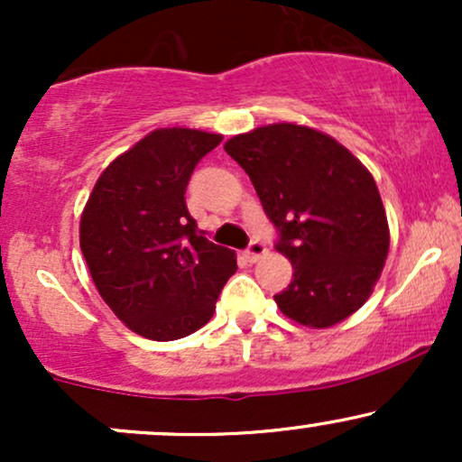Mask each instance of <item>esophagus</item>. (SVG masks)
Listing matches in <instances>:
<instances>
[{
	"label": "esophagus",
	"mask_w": 462,
	"mask_h": 462,
	"mask_svg": "<svg viewBox=\"0 0 462 462\" xmlns=\"http://www.w3.org/2000/svg\"><path fill=\"white\" fill-rule=\"evenodd\" d=\"M264 254H267V247H264V243L261 241H252L247 245L245 252H243V256H245L247 263H256L258 258H263Z\"/></svg>",
	"instance_id": "obj_1"
}]
</instances>
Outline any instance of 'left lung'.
<instances>
[{"label":"left lung","instance_id":"obj_1","mask_svg":"<svg viewBox=\"0 0 462 462\" xmlns=\"http://www.w3.org/2000/svg\"><path fill=\"white\" fill-rule=\"evenodd\" d=\"M224 150L245 169L293 280L273 295L289 319L330 328L369 300L389 254L375 180L332 136L298 124L232 136Z\"/></svg>","mask_w":462,"mask_h":462}]
</instances>
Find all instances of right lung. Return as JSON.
Instances as JSON below:
<instances>
[{
    "label": "right lung",
    "mask_w": 462,
    "mask_h": 462,
    "mask_svg": "<svg viewBox=\"0 0 462 462\" xmlns=\"http://www.w3.org/2000/svg\"><path fill=\"white\" fill-rule=\"evenodd\" d=\"M224 136L153 130L116 156L79 219V247L99 295L132 332L176 341L210 321L236 256L198 232L184 193Z\"/></svg>",
    "instance_id": "obj_1"
}]
</instances>
